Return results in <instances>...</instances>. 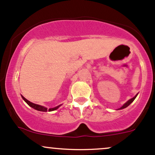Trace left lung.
<instances>
[{
  "mask_svg": "<svg viewBox=\"0 0 155 155\" xmlns=\"http://www.w3.org/2000/svg\"><path fill=\"white\" fill-rule=\"evenodd\" d=\"M137 94H136V95H135V96H134L133 98H131V99L128 100V101H127V102H126V103L124 104L123 106L119 108L118 110H122V109H124V108H126V107H128L129 105H130L131 103L133 102V101H134V100L135 99V98H136V97H137Z\"/></svg>",
  "mask_w": 155,
  "mask_h": 155,
  "instance_id": "obj_1",
  "label": "left lung"
}]
</instances>
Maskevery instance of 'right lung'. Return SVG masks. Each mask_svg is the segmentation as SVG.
Wrapping results in <instances>:
<instances>
[{"mask_svg": "<svg viewBox=\"0 0 155 155\" xmlns=\"http://www.w3.org/2000/svg\"><path fill=\"white\" fill-rule=\"evenodd\" d=\"M22 98H23V99L24 100L25 102L27 103V104L29 105L31 107H32L33 109H35V110H38V111H41V112H51V111H54V110H57L59 107L61 106L62 104L59 105V106L57 107H55L54 108H50V109H48L47 107H43V106H41V105H39V104H34L32 102H31V101H28V100H27L26 98H25V97H23V96H21Z\"/></svg>", "mask_w": 155, "mask_h": 155, "instance_id": "obj_1", "label": "right lung"}]
</instances>
